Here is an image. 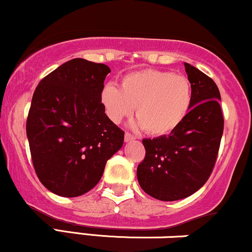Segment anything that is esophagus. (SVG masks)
<instances>
[{"instance_id": "1", "label": "esophagus", "mask_w": 252, "mask_h": 252, "mask_svg": "<svg viewBox=\"0 0 252 252\" xmlns=\"http://www.w3.org/2000/svg\"><path fill=\"white\" fill-rule=\"evenodd\" d=\"M134 139H135V137H134V135H132L131 133H125V141H126V143H129V141L134 140Z\"/></svg>"}]
</instances>
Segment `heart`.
<instances>
[{
	"label": "heart",
	"instance_id": "b5f03b06",
	"mask_svg": "<svg viewBox=\"0 0 252 252\" xmlns=\"http://www.w3.org/2000/svg\"><path fill=\"white\" fill-rule=\"evenodd\" d=\"M108 118L119 124L134 114L135 127L160 137L172 133L184 121L191 108L192 90L188 78L158 69L127 74L121 87L107 84L100 94Z\"/></svg>",
	"mask_w": 252,
	"mask_h": 252
}]
</instances>
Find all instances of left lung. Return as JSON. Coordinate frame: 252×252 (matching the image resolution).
<instances>
[{
    "label": "left lung",
    "mask_w": 252,
    "mask_h": 252,
    "mask_svg": "<svg viewBox=\"0 0 252 252\" xmlns=\"http://www.w3.org/2000/svg\"><path fill=\"white\" fill-rule=\"evenodd\" d=\"M184 66L192 90L190 111L168 135L144 139L146 156L137 168L140 188L164 202L191 196L205 184L224 129L217 85L190 63Z\"/></svg>",
    "instance_id": "1"
}]
</instances>
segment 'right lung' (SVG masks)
Instances as JSON below:
<instances>
[{"instance_id": "1", "label": "right lung", "mask_w": 252, "mask_h": 252, "mask_svg": "<svg viewBox=\"0 0 252 252\" xmlns=\"http://www.w3.org/2000/svg\"><path fill=\"white\" fill-rule=\"evenodd\" d=\"M108 66L85 59L61 64L37 85L27 138L40 182L61 197H78L101 179L124 133L105 113L100 94Z\"/></svg>"}]
</instances>
